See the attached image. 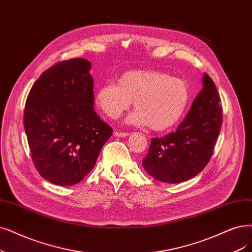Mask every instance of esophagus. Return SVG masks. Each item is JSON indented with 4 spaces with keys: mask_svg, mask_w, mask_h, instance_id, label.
<instances>
[{
    "mask_svg": "<svg viewBox=\"0 0 252 252\" xmlns=\"http://www.w3.org/2000/svg\"><path fill=\"white\" fill-rule=\"evenodd\" d=\"M129 134L127 132H118V131H114V136L116 137H126Z\"/></svg>",
    "mask_w": 252,
    "mask_h": 252,
    "instance_id": "34e87169",
    "label": "esophagus"
}]
</instances>
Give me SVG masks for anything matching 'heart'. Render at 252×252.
Listing matches in <instances>:
<instances>
[{
    "instance_id": "1",
    "label": "heart",
    "mask_w": 252,
    "mask_h": 252,
    "mask_svg": "<svg viewBox=\"0 0 252 252\" xmlns=\"http://www.w3.org/2000/svg\"><path fill=\"white\" fill-rule=\"evenodd\" d=\"M190 100L188 84L160 70L137 69L123 73L118 83H107L95 94L104 114L116 119L134 101L135 111L128 120L137 126H150L157 132L174 126L184 116Z\"/></svg>"
}]
</instances>
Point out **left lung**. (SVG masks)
Masks as SVG:
<instances>
[{
    "label": "left lung",
    "mask_w": 252,
    "mask_h": 252,
    "mask_svg": "<svg viewBox=\"0 0 252 252\" xmlns=\"http://www.w3.org/2000/svg\"><path fill=\"white\" fill-rule=\"evenodd\" d=\"M203 88L175 132L152 138L142 161L145 171L163 183H182L203 170L211 160L222 126L220 95L209 74Z\"/></svg>",
    "instance_id": "8db88e82"
}]
</instances>
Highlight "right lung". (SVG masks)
<instances>
[{
    "mask_svg": "<svg viewBox=\"0 0 252 252\" xmlns=\"http://www.w3.org/2000/svg\"><path fill=\"white\" fill-rule=\"evenodd\" d=\"M91 63L60 61L28 94L24 126L36 170L59 186L80 183L93 169L113 129L95 113Z\"/></svg>",
    "mask_w": 252,
    "mask_h": 252,
    "instance_id": "1",
    "label": "right lung"
}]
</instances>
